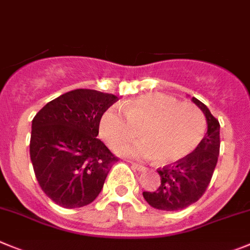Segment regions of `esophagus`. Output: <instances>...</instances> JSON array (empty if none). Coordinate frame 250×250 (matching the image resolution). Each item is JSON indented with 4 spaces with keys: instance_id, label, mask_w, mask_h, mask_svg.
I'll use <instances>...</instances> for the list:
<instances>
[{
    "instance_id": "1",
    "label": "esophagus",
    "mask_w": 250,
    "mask_h": 250,
    "mask_svg": "<svg viewBox=\"0 0 250 250\" xmlns=\"http://www.w3.org/2000/svg\"><path fill=\"white\" fill-rule=\"evenodd\" d=\"M132 167H134V169L138 170V171H144V170H146V167H143V165L141 164H137V163H132Z\"/></svg>"
}]
</instances>
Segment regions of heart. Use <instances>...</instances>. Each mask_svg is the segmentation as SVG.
<instances>
[{
  "label": "heart",
  "instance_id": "1",
  "mask_svg": "<svg viewBox=\"0 0 250 250\" xmlns=\"http://www.w3.org/2000/svg\"><path fill=\"white\" fill-rule=\"evenodd\" d=\"M102 112L100 137L112 149H118L138 134L143 141L129 144L121 153L136 159H153L163 165L188 157L204 138L206 121L197 107L181 104L164 93H146Z\"/></svg>",
  "mask_w": 250,
  "mask_h": 250
}]
</instances>
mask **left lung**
<instances>
[{
    "label": "left lung",
    "mask_w": 250,
    "mask_h": 250,
    "mask_svg": "<svg viewBox=\"0 0 250 250\" xmlns=\"http://www.w3.org/2000/svg\"><path fill=\"white\" fill-rule=\"evenodd\" d=\"M191 101L206 117V136L185 159L158 170L162 183L157 191L143 192L144 200L162 211H179L195 204L206 191L218 160L220 123L200 100L192 97Z\"/></svg>",
    "instance_id": "8db88e82"
}]
</instances>
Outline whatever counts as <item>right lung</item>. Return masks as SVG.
Here are the masks:
<instances>
[{
	"mask_svg": "<svg viewBox=\"0 0 250 250\" xmlns=\"http://www.w3.org/2000/svg\"><path fill=\"white\" fill-rule=\"evenodd\" d=\"M112 93L78 88L48 102L32 121L29 153L34 174L51 201L65 208L91 204L117 158L96 138Z\"/></svg>",
	"mask_w": 250,
	"mask_h": 250,
	"instance_id": "obj_1",
	"label": "right lung"
}]
</instances>
